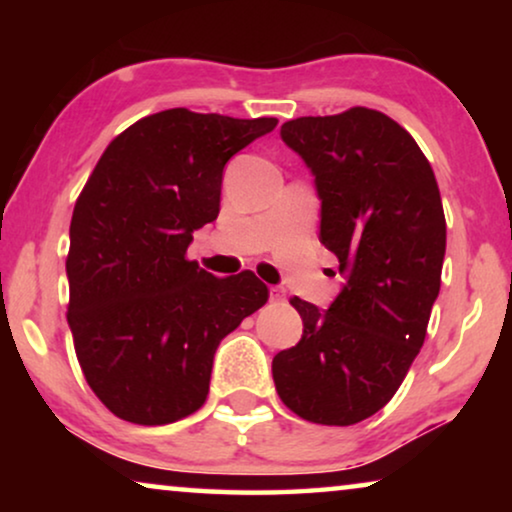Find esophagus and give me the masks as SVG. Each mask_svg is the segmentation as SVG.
<instances>
[{"label":"esophagus","instance_id":"obj_1","mask_svg":"<svg viewBox=\"0 0 512 512\" xmlns=\"http://www.w3.org/2000/svg\"><path fill=\"white\" fill-rule=\"evenodd\" d=\"M284 296H286L284 289H277V286H272L270 289V300H284Z\"/></svg>","mask_w":512,"mask_h":512}]
</instances>
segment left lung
I'll return each mask as SVG.
<instances>
[{
  "label": "left lung",
  "instance_id": "1",
  "mask_svg": "<svg viewBox=\"0 0 512 512\" xmlns=\"http://www.w3.org/2000/svg\"><path fill=\"white\" fill-rule=\"evenodd\" d=\"M321 200L319 240L345 284L328 310L291 298L303 338L272 359L277 394L314 424L349 426L391 401L424 345L445 258V214L429 160L382 111L286 121Z\"/></svg>",
  "mask_w": 512,
  "mask_h": 512
}]
</instances>
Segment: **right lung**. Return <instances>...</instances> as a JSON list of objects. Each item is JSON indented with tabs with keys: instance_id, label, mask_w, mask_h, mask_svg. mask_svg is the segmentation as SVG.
Listing matches in <instances>:
<instances>
[{
	"instance_id": "obj_1",
	"label": "right lung",
	"mask_w": 512,
	"mask_h": 512,
	"mask_svg": "<svg viewBox=\"0 0 512 512\" xmlns=\"http://www.w3.org/2000/svg\"><path fill=\"white\" fill-rule=\"evenodd\" d=\"M277 118L167 109L97 160L69 226L76 359L125 422L172 424L202 408L219 342L268 300L254 272L214 277L186 249L219 216L223 167Z\"/></svg>"
}]
</instances>
